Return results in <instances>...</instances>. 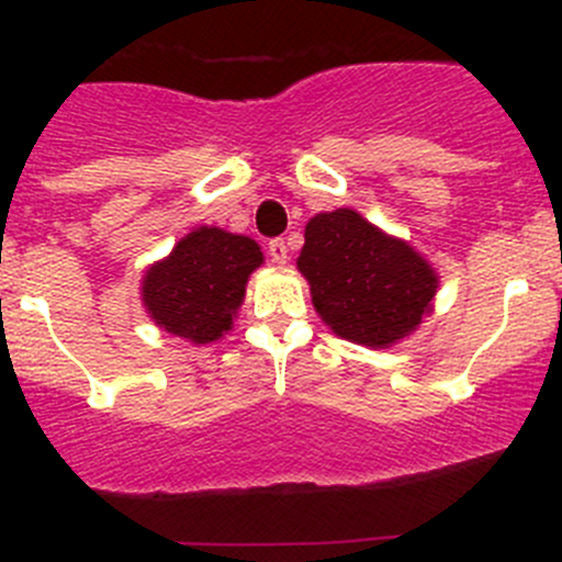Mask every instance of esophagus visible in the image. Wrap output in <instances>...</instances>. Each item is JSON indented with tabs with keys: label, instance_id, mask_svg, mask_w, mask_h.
Returning <instances> with one entry per match:
<instances>
[{
	"label": "esophagus",
	"instance_id": "34e87169",
	"mask_svg": "<svg viewBox=\"0 0 562 562\" xmlns=\"http://www.w3.org/2000/svg\"><path fill=\"white\" fill-rule=\"evenodd\" d=\"M269 255L277 266H285L288 263V245L282 239H271L269 241Z\"/></svg>",
	"mask_w": 562,
	"mask_h": 562
}]
</instances>
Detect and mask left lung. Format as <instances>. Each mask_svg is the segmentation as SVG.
<instances>
[{
    "label": "left lung",
    "mask_w": 562,
    "mask_h": 562,
    "mask_svg": "<svg viewBox=\"0 0 562 562\" xmlns=\"http://www.w3.org/2000/svg\"><path fill=\"white\" fill-rule=\"evenodd\" d=\"M296 269L315 313L337 337L391 348L432 313L438 271L411 241L391 236L356 209L321 212L304 228Z\"/></svg>",
    "instance_id": "8db88e82"
}]
</instances>
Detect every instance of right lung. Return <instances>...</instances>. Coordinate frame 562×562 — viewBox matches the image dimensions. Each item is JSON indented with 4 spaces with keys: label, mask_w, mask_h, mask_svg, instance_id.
<instances>
[{
    "label": "right lung",
    "mask_w": 562,
    "mask_h": 562,
    "mask_svg": "<svg viewBox=\"0 0 562 562\" xmlns=\"http://www.w3.org/2000/svg\"><path fill=\"white\" fill-rule=\"evenodd\" d=\"M260 263L255 239L201 225L144 271L140 302L162 331L192 345L217 342L234 328L249 274Z\"/></svg>",
    "instance_id": "add662e5"
}]
</instances>
